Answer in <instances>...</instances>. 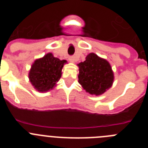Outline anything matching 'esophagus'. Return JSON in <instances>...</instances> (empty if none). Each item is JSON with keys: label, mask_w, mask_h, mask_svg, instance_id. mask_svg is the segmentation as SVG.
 Returning a JSON list of instances; mask_svg holds the SVG:
<instances>
[{"label": "esophagus", "mask_w": 148, "mask_h": 148, "mask_svg": "<svg viewBox=\"0 0 148 148\" xmlns=\"http://www.w3.org/2000/svg\"><path fill=\"white\" fill-rule=\"evenodd\" d=\"M69 60H70V62H75V57L74 56H70V58H69Z\"/></svg>", "instance_id": "1"}]
</instances>
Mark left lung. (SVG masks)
Here are the masks:
<instances>
[{"instance_id":"left-lung-1","label":"left lung","mask_w":148,"mask_h":148,"mask_svg":"<svg viewBox=\"0 0 148 148\" xmlns=\"http://www.w3.org/2000/svg\"><path fill=\"white\" fill-rule=\"evenodd\" d=\"M78 83L86 92L92 95H101L112 86L113 73L106 60L97 55L90 53L84 62L78 64Z\"/></svg>"}]
</instances>
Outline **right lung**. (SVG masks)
<instances>
[{
    "label": "right lung",
    "mask_w": 148,
    "mask_h": 148,
    "mask_svg": "<svg viewBox=\"0 0 148 148\" xmlns=\"http://www.w3.org/2000/svg\"><path fill=\"white\" fill-rule=\"evenodd\" d=\"M66 62L48 53L32 64L29 73L30 82L39 92L52 90L61 78V70Z\"/></svg>",
    "instance_id": "add662e5"
}]
</instances>
